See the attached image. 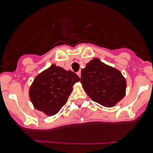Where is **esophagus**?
<instances>
[{
    "label": "esophagus",
    "mask_w": 153,
    "mask_h": 153,
    "mask_svg": "<svg viewBox=\"0 0 153 153\" xmlns=\"http://www.w3.org/2000/svg\"><path fill=\"white\" fill-rule=\"evenodd\" d=\"M78 75V76H79V78H80V76H81V72L80 71H79V72H77V74H76Z\"/></svg>",
    "instance_id": "esophagus-1"
}]
</instances>
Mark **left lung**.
Masks as SVG:
<instances>
[{
    "label": "left lung",
    "mask_w": 153,
    "mask_h": 153,
    "mask_svg": "<svg viewBox=\"0 0 153 153\" xmlns=\"http://www.w3.org/2000/svg\"><path fill=\"white\" fill-rule=\"evenodd\" d=\"M80 83L92 100L105 107L116 106L126 95V80L122 73L98 58L82 69Z\"/></svg>",
    "instance_id": "8db88e82"
}]
</instances>
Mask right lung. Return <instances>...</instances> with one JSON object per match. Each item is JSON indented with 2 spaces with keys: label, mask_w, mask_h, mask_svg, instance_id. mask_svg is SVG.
I'll use <instances>...</instances> for the list:
<instances>
[{
  "label": "right lung",
  "mask_w": 153,
  "mask_h": 153,
  "mask_svg": "<svg viewBox=\"0 0 153 153\" xmlns=\"http://www.w3.org/2000/svg\"><path fill=\"white\" fill-rule=\"evenodd\" d=\"M79 78L71 70L52 64L33 79L29 89V97L33 107L52 117L67 102L73 86Z\"/></svg>",
  "instance_id": "add662e5"
}]
</instances>
